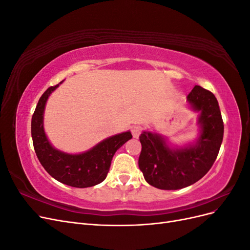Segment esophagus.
<instances>
[{
  "label": "esophagus",
  "instance_id": "obj_1",
  "mask_svg": "<svg viewBox=\"0 0 250 250\" xmlns=\"http://www.w3.org/2000/svg\"><path fill=\"white\" fill-rule=\"evenodd\" d=\"M131 133L133 138H139L142 133V127L139 125H134L131 127Z\"/></svg>",
  "mask_w": 250,
  "mask_h": 250
}]
</instances>
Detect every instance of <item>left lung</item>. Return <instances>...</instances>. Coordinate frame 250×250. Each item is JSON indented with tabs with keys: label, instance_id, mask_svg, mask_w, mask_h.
Segmentation results:
<instances>
[{
	"label": "left lung",
	"instance_id": "obj_1",
	"mask_svg": "<svg viewBox=\"0 0 250 250\" xmlns=\"http://www.w3.org/2000/svg\"><path fill=\"white\" fill-rule=\"evenodd\" d=\"M187 100L199 112V138L185 147H170L163 135L143 131L139 167L149 185L161 190H179L195 184L209 171L220 150L224 125L213 93L195 85Z\"/></svg>",
	"mask_w": 250,
	"mask_h": 250
}]
</instances>
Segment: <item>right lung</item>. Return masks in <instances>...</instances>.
Wrapping results in <instances>:
<instances>
[{
    "label": "right lung",
    "instance_id": "add662e5",
    "mask_svg": "<svg viewBox=\"0 0 250 250\" xmlns=\"http://www.w3.org/2000/svg\"><path fill=\"white\" fill-rule=\"evenodd\" d=\"M59 84L49 87L42 94L32 116L31 135L35 153L44 170L59 183L74 188L94 187L106 178L113 155L132 138L131 132L112 135L79 154H69L55 149L44 133L43 111L49 96Z\"/></svg>",
    "mask_w": 250,
    "mask_h": 250
}]
</instances>
